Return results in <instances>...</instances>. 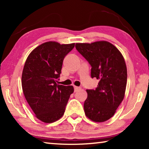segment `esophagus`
Instances as JSON below:
<instances>
[{
	"label": "esophagus",
	"instance_id": "1",
	"mask_svg": "<svg viewBox=\"0 0 149 149\" xmlns=\"http://www.w3.org/2000/svg\"><path fill=\"white\" fill-rule=\"evenodd\" d=\"M80 89H81V88H80V87H79L74 86V91H75V92H77V91H79Z\"/></svg>",
	"mask_w": 149,
	"mask_h": 149
}]
</instances>
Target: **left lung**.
Instances as JSON below:
<instances>
[{
	"label": "left lung",
	"instance_id": "1",
	"mask_svg": "<svg viewBox=\"0 0 149 149\" xmlns=\"http://www.w3.org/2000/svg\"><path fill=\"white\" fill-rule=\"evenodd\" d=\"M75 48L91 65V77L99 79L95 89L86 90L85 114L93 122H105L114 116L124 98L127 84L124 58L114 45L105 41L76 43Z\"/></svg>",
	"mask_w": 149,
	"mask_h": 149
}]
</instances>
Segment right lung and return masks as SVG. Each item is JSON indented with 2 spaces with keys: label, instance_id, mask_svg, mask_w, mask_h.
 I'll return each instance as SVG.
<instances>
[{
  "label": "right lung",
  "instance_id": "right-lung-1",
  "mask_svg": "<svg viewBox=\"0 0 149 149\" xmlns=\"http://www.w3.org/2000/svg\"><path fill=\"white\" fill-rule=\"evenodd\" d=\"M75 43L60 45L49 41L39 45L29 54L22 75L25 98L35 116L45 123H52L64 114L72 85L57 84L64 57Z\"/></svg>",
  "mask_w": 149,
  "mask_h": 149
}]
</instances>
